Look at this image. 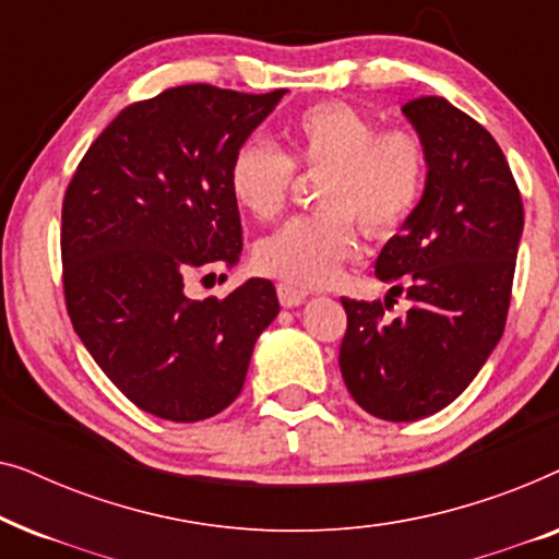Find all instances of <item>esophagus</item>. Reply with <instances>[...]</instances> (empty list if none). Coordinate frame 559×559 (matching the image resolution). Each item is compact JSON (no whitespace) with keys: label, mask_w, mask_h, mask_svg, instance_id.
Wrapping results in <instances>:
<instances>
[{"label":"esophagus","mask_w":559,"mask_h":559,"mask_svg":"<svg viewBox=\"0 0 559 559\" xmlns=\"http://www.w3.org/2000/svg\"><path fill=\"white\" fill-rule=\"evenodd\" d=\"M277 297H280L282 308H295V305H300L305 297H308V293H305V289H300V287L289 285V282H280Z\"/></svg>","instance_id":"obj_1"}]
</instances>
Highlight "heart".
I'll return each mask as SVG.
<instances>
[{
    "label": "heart",
    "mask_w": 559,
    "mask_h": 559,
    "mask_svg": "<svg viewBox=\"0 0 559 559\" xmlns=\"http://www.w3.org/2000/svg\"><path fill=\"white\" fill-rule=\"evenodd\" d=\"M295 170L323 173L318 205L264 236L254 262L289 285L323 287L361 251L358 224L386 239L407 224L427 186V150L412 129H381L369 114L346 102H318L285 127V152L249 140L234 152L228 188L257 221L285 211Z\"/></svg>",
    "instance_id": "heart-1"
}]
</instances>
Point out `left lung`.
<instances>
[{"mask_svg": "<svg viewBox=\"0 0 559 559\" xmlns=\"http://www.w3.org/2000/svg\"><path fill=\"white\" fill-rule=\"evenodd\" d=\"M402 111L425 142L427 186L381 249L377 277L412 305L389 320V302L341 300L343 381L358 407L389 423L448 407L491 356L524 228L511 167L476 119L442 96L412 98Z\"/></svg>", "mask_w": 559, "mask_h": 559, "instance_id": "1", "label": "left lung"}]
</instances>
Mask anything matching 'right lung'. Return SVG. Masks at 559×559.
<instances>
[{
    "mask_svg": "<svg viewBox=\"0 0 559 559\" xmlns=\"http://www.w3.org/2000/svg\"><path fill=\"white\" fill-rule=\"evenodd\" d=\"M282 96L188 83L129 104L68 182V316L114 386L150 415L201 423L224 412L277 318L270 280L243 282L224 300H190L182 287L195 270L239 262L228 165Z\"/></svg>",
    "mask_w": 559,
    "mask_h": 559,
    "instance_id": "right-lung-1",
    "label": "right lung"
}]
</instances>
